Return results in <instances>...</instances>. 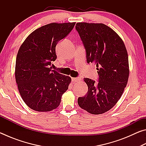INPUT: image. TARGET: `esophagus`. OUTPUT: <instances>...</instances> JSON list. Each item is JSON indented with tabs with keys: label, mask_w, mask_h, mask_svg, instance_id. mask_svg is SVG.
I'll list each match as a JSON object with an SVG mask.
<instances>
[{
	"label": "esophagus",
	"mask_w": 146,
	"mask_h": 146,
	"mask_svg": "<svg viewBox=\"0 0 146 146\" xmlns=\"http://www.w3.org/2000/svg\"><path fill=\"white\" fill-rule=\"evenodd\" d=\"M81 80L80 77H76V78H72V81L73 82H77L78 81Z\"/></svg>",
	"instance_id": "1"
}]
</instances>
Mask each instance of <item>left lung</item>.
<instances>
[{"label": "left lung", "mask_w": 146, "mask_h": 146, "mask_svg": "<svg viewBox=\"0 0 146 146\" xmlns=\"http://www.w3.org/2000/svg\"><path fill=\"white\" fill-rule=\"evenodd\" d=\"M86 52L87 62L97 66L98 82L84 78L88 91L78 98L80 107L93 115L110 110L126 87L129 70L127 52L119 35L102 23H76Z\"/></svg>", "instance_id": "1"}]
</instances>
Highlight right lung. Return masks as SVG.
Instances as JSON below:
<instances>
[{
  "label": "right lung",
  "instance_id": "obj_1",
  "mask_svg": "<svg viewBox=\"0 0 146 146\" xmlns=\"http://www.w3.org/2000/svg\"><path fill=\"white\" fill-rule=\"evenodd\" d=\"M75 23H51L36 29L20 47L15 79L19 93L29 108L39 112L55 110L68 90L71 78L49 67L56 58L57 43L72 30Z\"/></svg>",
  "mask_w": 146,
  "mask_h": 146
}]
</instances>
